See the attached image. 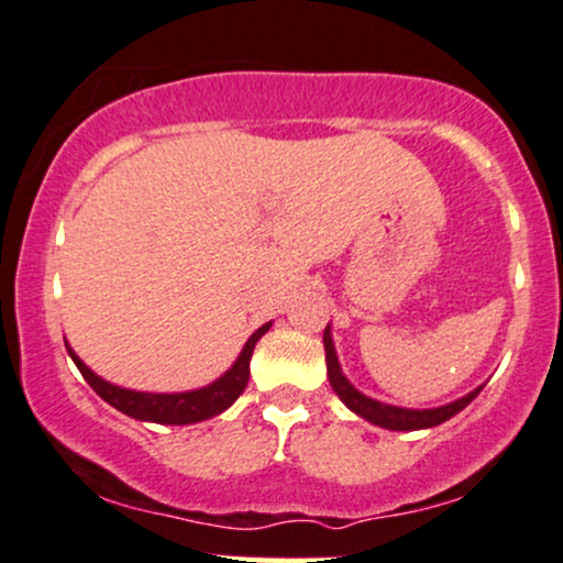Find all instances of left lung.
Wrapping results in <instances>:
<instances>
[{"label":"left lung","mask_w":563,"mask_h":563,"mask_svg":"<svg viewBox=\"0 0 563 563\" xmlns=\"http://www.w3.org/2000/svg\"><path fill=\"white\" fill-rule=\"evenodd\" d=\"M322 343H324V362H328V377H330V385H333V390L338 393V398H341V401L346 404L356 417L367 419V422L377 424V428L398 430V432L435 428V424L445 422V419H451L453 415H459V411L475 401L477 393L483 390V385H479V388L466 393V396H462V398H456V401L435 406V409H404V406L375 401V398L364 396L362 390H356L354 385L349 383V377L343 375L341 362H338V354L333 346V333H330V324L324 328Z\"/></svg>","instance_id":"8db88e82"}]
</instances>
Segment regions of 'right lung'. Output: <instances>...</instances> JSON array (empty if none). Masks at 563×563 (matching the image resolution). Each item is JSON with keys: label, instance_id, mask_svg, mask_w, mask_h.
Wrapping results in <instances>:
<instances>
[{"label": "right lung", "instance_id": "obj_1", "mask_svg": "<svg viewBox=\"0 0 563 563\" xmlns=\"http://www.w3.org/2000/svg\"><path fill=\"white\" fill-rule=\"evenodd\" d=\"M269 328H273V322L262 324V328L249 338L246 346L241 349L239 358H235L233 367H230L225 375H220L214 383L205 385V388L183 390V393H144V390L120 388V385L101 380L97 372L88 369L67 341H65V349L73 362H76V367L80 369V375H84V380L91 385V388L97 390L107 404L114 406L118 411H123V415L141 419V422L194 424V422H205L209 417L222 415V411L233 406V401L241 396L249 383V362H252L256 341H260Z\"/></svg>", "mask_w": 563, "mask_h": 563}]
</instances>
